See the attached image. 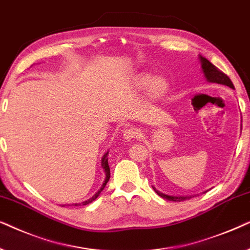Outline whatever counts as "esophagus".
Wrapping results in <instances>:
<instances>
[{
	"mask_svg": "<svg viewBox=\"0 0 250 250\" xmlns=\"http://www.w3.org/2000/svg\"><path fill=\"white\" fill-rule=\"evenodd\" d=\"M138 136H139L138 129L128 128V129H125V130H123V139L127 142H130V141H132V139L137 138Z\"/></svg>",
	"mask_w": 250,
	"mask_h": 250,
	"instance_id": "obj_1",
	"label": "esophagus"
}]
</instances>
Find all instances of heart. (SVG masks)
Wrapping results in <instances>:
<instances>
[{"label": "heart", "instance_id": "heart-1", "mask_svg": "<svg viewBox=\"0 0 250 250\" xmlns=\"http://www.w3.org/2000/svg\"><path fill=\"white\" fill-rule=\"evenodd\" d=\"M167 82L161 78H152V76H143L138 82V89L141 91H146L151 98L159 99L167 91Z\"/></svg>", "mask_w": 250, "mask_h": 250}]
</instances>
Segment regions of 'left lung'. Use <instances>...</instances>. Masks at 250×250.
<instances>
[{"mask_svg": "<svg viewBox=\"0 0 250 250\" xmlns=\"http://www.w3.org/2000/svg\"><path fill=\"white\" fill-rule=\"evenodd\" d=\"M199 62L201 64V72L204 74V78L206 79V81L209 83H217V84H223L229 86V88L234 89L233 83H232L231 80L229 79L228 75H225L224 73L218 71L217 68L215 67L214 65L211 64L210 62L208 61L207 58L202 57L201 55H199ZM153 189L156 192V194L160 195L161 198L166 199V200L169 201H176V202H181L184 200H188V199H191L195 195H170V194H166V193H162L159 189H156L154 186H152ZM207 191H205V193Z\"/></svg>", "mask_w": 250, "mask_h": 250, "instance_id": "obj_1", "label": "left lung"}]
</instances>
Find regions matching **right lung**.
<instances>
[{
	"label": "right lung",
	"instance_id": "add662e5",
	"mask_svg": "<svg viewBox=\"0 0 250 250\" xmlns=\"http://www.w3.org/2000/svg\"><path fill=\"white\" fill-rule=\"evenodd\" d=\"M108 152L109 151H107L105 153L104 155H103V158H102V168L104 169V172H105V181H104V183H103V185H102V188L98 189L97 192L95 193L94 195H92V197L90 198V199H88V200H85V201H83V202H81V204H72V206H85V205H88V204H91L92 201L94 200H96V199L98 198V195L101 194V192L103 191V189H104V188L106 186V184H107V182L109 181V177H111V172H109V166H108V159H107V154H108ZM64 206H66V205H62V207H64Z\"/></svg>",
	"mask_w": 250,
	"mask_h": 250
}]
</instances>
